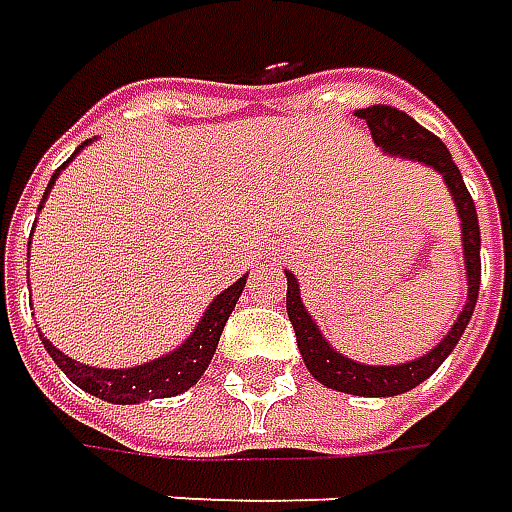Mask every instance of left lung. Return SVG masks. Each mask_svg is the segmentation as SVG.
Segmentation results:
<instances>
[{
  "instance_id": "left-lung-1",
  "label": "left lung",
  "mask_w": 512,
  "mask_h": 512,
  "mask_svg": "<svg viewBox=\"0 0 512 512\" xmlns=\"http://www.w3.org/2000/svg\"><path fill=\"white\" fill-rule=\"evenodd\" d=\"M360 120H366L372 140L392 157H403V160H414L423 166L440 171L442 180L448 185L451 197L459 211V222H462V256H465V273H468V301L454 321V327L448 329V335L431 352H425L423 358L408 360V363H397V366H369V363H358V360L344 358L335 346L329 344L321 335L318 324L312 321V315L301 301V290H298V279L284 270L287 276V315L290 324L296 329L298 352L307 363L310 375L324 383L327 389L344 394H358V397H394V394L411 392L414 386H420L423 380L434 375L440 369V363L459 344L462 332L471 321L476 298H479V281H482V259H479V219H476V205H473L471 194L465 188V180L459 174V168L451 160V152L445 149L440 137L431 135L423 129L414 118H408L406 112L394 109V106H369V109H358L355 112Z\"/></svg>"
}]
</instances>
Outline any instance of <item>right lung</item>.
<instances>
[{
    "label": "right lung",
    "mask_w": 512,
    "mask_h": 512,
    "mask_svg": "<svg viewBox=\"0 0 512 512\" xmlns=\"http://www.w3.org/2000/svg\"><path fill=\"white\" fill-rule=\"evenodd\" d=\"M87 143H92V140H87ZM87 143H81V149H84ZM81 149H78V152H81ZM75 154H72V157H75ZM70 160H67V163H70ZM67 163H64V166H67ZM61 168L50 177L47 191H44V200H47L50 188L56 183V177L61 174ZM245 281H248V276H242L239 281H233L228 290H222V293L211 301V307L202 312L197 329H194L174 352H168L163 358L149 360V363L132 366V369H95V366H87V363H78V360L67 358V355L50 344L47 338H41V344L50 352V358L56 360L58 369L70 377L78 389L95 394V397H101L106 403H115V406H135V403H143V400L174 397V394L188 392V389L200 380L202 372L208 369V363H211V358H214L216 352V344H219V335H222V329L228 324L236 301H239L242 290H245Z\"/></svg>",
    "instance_id": "obj_1"
}]
</instances>
